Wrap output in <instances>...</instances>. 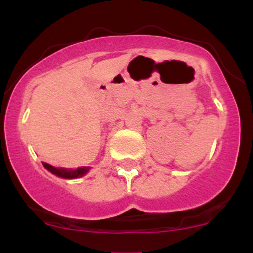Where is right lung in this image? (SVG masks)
Here are the masks:
<instances>
[{
  "mask_svg": "<svg viewBox=\"0 0 253 253\" xmlns=\"http://www.w3.org/2000/svg\"><path fill=\"white\" fill-rule=\"evenodd\" d=\"M43 167L46 168L50 172L53 173L62 178H77V177L84 176L88 172L89 167H80L77 169H71V168H62V167H53L48 163H42Z\"/></svg>",
  "mask_w": 253,
  "mask_h": 253,
  "instance_id": "obj_1",
  "label": "right lung"
}]
</instances>
